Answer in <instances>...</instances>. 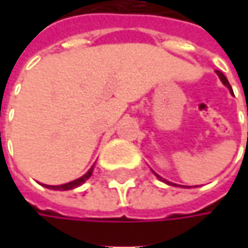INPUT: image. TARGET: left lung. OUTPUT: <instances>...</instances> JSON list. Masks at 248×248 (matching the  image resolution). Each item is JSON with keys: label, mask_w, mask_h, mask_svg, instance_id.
Segmentation results:
<instances>
[{"label": "left lung", "mask_w": 248, "mask_h": 248, "mask_svg": "<svg viewBox=\"0 0 248 248\" xmlns=\"http://www.w3.org/2000/svg\"><path fill=\"white\" fill-rule=\"evenodd\" d=\"M217 74L219 76V78H221V81L224 82L225 85H226V87H228L229 90L232 91V88H231V85H229V82H228V80H226V77H225L224 74H222V73H221V72H218V70H217ZM156 175H157V174H156ZM157 176H158V175H157ZM158 178H160V179H163L161 176H158ZM164 182H166V181H164ZM167 184H170V182H167ZM170 185H175V184H170Z\"/></svg>", "instance_id": "8db88e82"}]
</instances>
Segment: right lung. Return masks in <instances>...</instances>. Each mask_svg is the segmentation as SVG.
<instances>
[{"mask_svg": "<svg viewBox=\"0 0 248 248\" xmlns=\"http://www.w3.org/2000/svg\"><path fill=\"white\" fill-rule=\"evenodd\" d=\"M92 170H93V166L91 167L90 170H88V172L85 174V175H82L81 178H78V179H74L72 182H69V184H64V185H43L45 187H48V189H52V190H70V189H74V187H77V186L82 185L91 175H92Z\"/></svg>", "mask_w": 248, "mask_h": 248, "instance_id": "1", "label": "right lung"}]
</instances>
